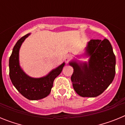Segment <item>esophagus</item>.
<instances>
[{
	"label": "esophagus",
	"instance_id": "esophagus-1",
	"mask_svg": "<svg viewBox=\"0 0 125 125\" xmlns=\"http://www.w3.org/2000/svg\"><path fill=\"white\" fill-rule=\"evenodd\" d=\"M70 58H71V56H69V55H67V56L65 57V59H64L65 61H66V62H68L69 61V59H70Z\"/></svg>",
	"mask_w": 125,
	"mask_h": 125
}]
</instances>
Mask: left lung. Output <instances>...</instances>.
<instances>
[{
    "instance_id": "8db88e82",
    "label": "left lung",
    "mask_w": 125,
    "mask_h": 125,
    "mask_svg": "<svg viewBox=\"0 0 125 125\" xmlns=\"http://www.w3.org/2000/svg\"><path fill=\"white\" fill-rule=\"evenodd\" d=\"M88 63L71 62L73 68L71 81L77 94L82 97H96L107 89L115 76L116 57L110 41L91 39L86 47Z\"/></svg>"
}]
</instances>
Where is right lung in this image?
<instances>
[{
  "instance_id": "obj_1",
  "label": "right lung",
  "mask_w": 125,
  "mask_h": 125,
  "mask_svg": "<svg viewBox=\"0 0 125 125\" xmlns=\"http://www.w3.org/2000/svg\"><path fill=\"white\" fill-rule=\"evenodd\" d=\"M29 35L22 37L13 48L9 58V76L13 85L23 96L30 100H38L50 94L54 80L61 73L64 62L43 78H33L27 76L19 66V51L22 43Z\"/></svg>"
}]
</instances>
